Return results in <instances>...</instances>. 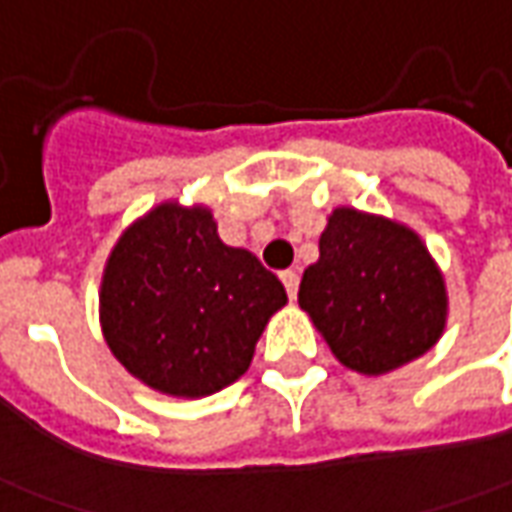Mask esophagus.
<instances>
[{"mask_svg":"<svg viewBox=\"0 0 512 512\" xmlns=\"http://www.w3.org/2000/svg\"><path fill=\"white\" fill-rule=\"evenodd\" d=\"M281 281H284V287H287V295L295 298V295H298V284H301L298 270H284V273H281Z\"/></svg>","mask_w":512,"mask_h":512,"instance_id":"1","label":"esophagus"}]
</instances>
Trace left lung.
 Here are the masks:
<instances>
[{"label":"left lung","instance_id":"8db88e82","mask_svg":"<svg viewBox=\"0 0 512 512\" xmlns=\"http://www.w3.org/2000/svg\"><path fill=\"white\" fill-rule=\"evenodd\" d=\"M298 303L345 368L382 376L426 354L446 329V284L421 236L401 222L334 209Z\"/></svg>","mask_w":512,"mask_h":512}]
</instances>
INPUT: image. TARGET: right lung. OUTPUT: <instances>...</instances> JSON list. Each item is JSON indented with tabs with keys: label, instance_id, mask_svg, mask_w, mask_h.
Segmentation results:
<instances>
[{
	"label": "right lung",
	"instance_id": "obj_1",
	"mask_svg": "<svg viewBox=\"0 0 512 512\" xmlns=\"http://www.w3.org/2000/svg\"><path fill=\"white\" fill-rule=\"evenodd\" d=\"M284 284L242 248H228L206 206L169 200L136 220L108 256L100 287L105 343L158 393L211 396L234 384Z\"/></svg>",
	"mask_w": 512,
	"mask_h": 512
}]
</instances>
